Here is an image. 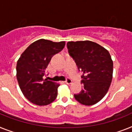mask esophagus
<instances>
[{"label": "esophagus", "instance_id": "34e87169", "mask_svg": "<svg viewBox=\"0 0 132 132\" xmlns=\"http://www.w3.org/2000/svg\"><path fill=\"white\" fill-rule=\"evenodd\" d=\"M65 84H70L72 83V80L70 79V78H67V79H66V80L65 81Z\"/></svg>", "mask_w": 132, "mask_h": 132}]
</instances>
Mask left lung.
<instances>
[{"mask_svg": "<svg viewBox=\"0 0 132 132\" xmlns=\"http://www.w3.org/2000/svg\"><path fill=\"white\" fill-rule=\"evenodd\" d=\"M67 46L79 71L83 72L81 81L83 89L74 94V97L81 104L93 105L105 96L111 83V56L106 49L89 40L68 42Z\"/></svg>", "mask_w": 132, "mask_h": 132, "instance_id": "8db88e82", "label": "left lung"}]
</instances>
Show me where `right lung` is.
Wrapping results in <instances>:
<instances>
[{
    "instance_id": "right-lung-1",
    "label": "right lung",
    "mask_w": 132,
    "mask_h": 132,
    "mask_svg": "<svg viewBox=\"0 0 132 132\" xmlns=\"http://www.w3.org/2000/svg\"><path fill=\"white\" fill-rule=\"evenodd\" d=\"M65 45L64 41L40 39L30 44L17 61V81L25 97L31 103L44 106L56 99L60 85L44 79L43 76L52 57Z\"/></svg>"
}]
</instances>
